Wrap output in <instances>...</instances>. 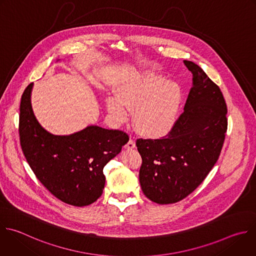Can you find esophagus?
<instances>
[{
  "mask_svg": "<svg viewBox=\"0 0 256 256\" xmlns=\"http://www.w3.org/2000/svg\"><path fill=\"white\" fill-rule=\"evenodd\" d=\"M136 146V142H134V138H130V140L126 142V148H128V150H132V148H134Z\"/></svg>",
  "mask_w": 256,
  "mask_h": 256,
  "instance_id": "obj_1",
  "label": "esophagus"
}]
</instances>
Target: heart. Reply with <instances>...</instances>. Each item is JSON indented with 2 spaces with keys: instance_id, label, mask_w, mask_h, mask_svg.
Wrapping results in <instances>:
<instances>
[{
  "instance_id": "b5f03b06",
  "label": "heart",
  "mask_w": 256,
  "mask_h": 256,
  "mask_svg": "<svg viewBox=\"0 0 256 256\" xmlns=\"http://www.w3.org/2000/svg\"><path fill=\"white\" fill-rule=\"evenodd\" d=\"M118 96L106 98V106L114 120L124 122L134 110L136 130L146 138H160L175 124L181 92L178 85L154 72L134 75L118 85Z\"/></svg>"
}]
</instances>
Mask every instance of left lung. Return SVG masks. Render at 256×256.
<instances>
[{"label": "left lung", "instance_id": "8db88e82", "mask_svg": "<svg viewBox=\"0 0 256 256\" xmlns=\"http://www.w3.org/2000/svg\"><path fill=\"white\" fill-rule=\"evenodd\" d=\"M192 88L184 112L164 136L138 138L140 183L146 198L172 204L190 195L219 158L227 130V106L218 85L192 61Z\"/></svg>", "mask_w": 256, "mask_h": 256}]
</instances>
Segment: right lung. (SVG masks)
<instances>
[{
	"label": "right lung",
	"instance_id": "obj_1",
	"mask_svg": "<svg viewBox=\"0 0 256 256\" xmlns=\"http://www.w3.org/2000/svg\"><path fill=\"white\" fill-rule=\"evenodd\" d=\"M32 86L22 94L19 116L20 144L31 170L60 201L76 207L92 204L104 188V166L122 150L128 134L96 126L70 136L51 134L34 116Z\"/></svg>",
	"mask_w": 256,
	"mask_h": 256
}]
</instances>
